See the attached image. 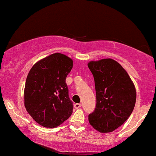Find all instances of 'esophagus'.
<instances>
[{"label":"esophagus","mask_w":156,"mask_h":156,"mask_svg":"<svg viewBox=\"0 0 156 156\" xmlns=\"http://www.w3.org/2000/svg\"><path fill=\"white\" fill-rule=\"evenodd\" d=\"M74 107L75 108H79L81 107V104H80V103H76V104L74 105Z\"/></svg>","instance_id":"34e87169"}]
</instances>
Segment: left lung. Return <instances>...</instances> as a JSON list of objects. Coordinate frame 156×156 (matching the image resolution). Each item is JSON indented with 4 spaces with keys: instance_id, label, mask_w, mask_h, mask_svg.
Wrapping results in <instances>:
<instances>
[{
    "instance_id": "1",
    "label": "left lung",
    "mask_w": 156,
    "mask_h": 156,
    "mask_svg": "<svg viewBox=\"0 0 156 156\" xmlns=\"http://www.w3.org/2000/svg\"><path fill=\"white\" fill-rule=\"evenodd\" d=\"M88 67L96 91V107L89 114V122L101 133L114 131L133 112L136 99L135 87L124 68L112 58L90 62Z\"/></svg>"
}]
</instances>
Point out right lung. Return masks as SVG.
Instances as JSON below:
<instances>
[{
  "label": "right lung",
  "mask_w": 156,
  "mask_h": 156,
  "mask_svg": "<svg viewBox=\"0 0 156 156\" xmlns=\"http://www.w3.org/2000/svg\"><path fill=\"white\" fill-rule=\"evenodd\" d=\"M73 65L70 58L56 53L39 61L28 73L24 90L25 107L42 126L55 128L72 114L73 104L66 78Z\"/></svg>",
  "instance_id": "1"
}]
</instances>
